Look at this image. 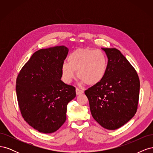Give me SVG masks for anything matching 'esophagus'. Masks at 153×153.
I'll return each instance as SVG.
<instances>
[{
    "label": "esophagus",
    "mask_w": 153,
    "mask_h": 153,
    "mask_svg": "<svg viewBox=\"0 0 153 153\" xmlns=\"http://www.w3.org/2000/svg\"><path fill=\"white\" fill-rule=\"evenodd\" d=\"M82 93H84V91H82L81 89H78V88H76V95H80V94H81Z\"/></svg>",
    "instance_id": "1"
}]
</instances>
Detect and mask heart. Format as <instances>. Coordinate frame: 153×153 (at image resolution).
Wrapping results in <instances>:
<instances>
[{"instance_id":"1","label":"heart","mask_w":153,"mask_h":153,"mask_svg":"<svg viewBox=\"0 0 153 153\" xmlns=\"http://www.w3.org/2000/svg\"><path fill=\"white\" fill-rule=\"evenodd\" d=\"M68 61V63L64 62L61 66L62 80L66 84H70L77 71L82 83L95 85L103 79L107 70L108 59L101 50L78 48L70 53Z\"/></svg>"}]
</instances>
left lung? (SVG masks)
I'll return each mask as SVG.
<instances>
[{
  "instance_id": "8db88e82",
  "label": "left lung",
  "mask_w": 153,
  "mask_h": 153,
  "mask_svg": "<svg viewBox=\"0 0 153 153\" xmlns=\"http://www.w3.org/2000/svg\"><path fill=\"white\" fill-rule=\"evenodd\" d=\"M108 57L103 79L85 91L92 117L101 126L114 130L137 112L140 80L137 73L120 51L102 48Z\"/></svg>"
}]
</instances>
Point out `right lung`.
<instances>
[{
  "mask_svg": "<svg viewBox=\"0 0 153 153\" xmlns=\"http://www.w3.org/2000/svg\"><path fill=\"white\" fill-rule=\"evenodd\" d=\"M68 51L65 46L36 51L16 78L22 117L41 133H52L61 127L66 119L67 105L76 96L75 87L61 80Z\"/></svg>",
  "mask_w": 153,
  "mask_h": 153,
  "instance_id": "right-lung-1",
  "label": "right lung"
}]
</instances>
